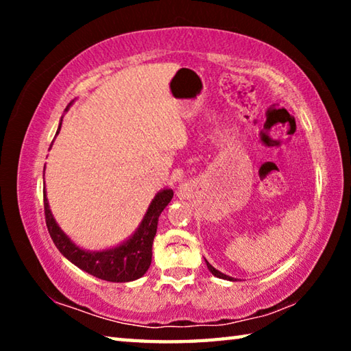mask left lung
Returning <instances> with one entry per match:
<instances>
[{
	"label": "left lung",
	"instance_id": "8db88e82",
	"mask_svg": "<svg viewBox=\"0 0 351 351\" xmlns=\"http://www.w3.org/2000/svg\"><path fill=\"white\" fill-rule=\"evenodd\" d=\"M206 265H207V268H209V271H210L212 274L215 276V277H218V278H223V280H230V282H235V280H237V278H234V277H229V276H226V274H223V272H219L218 269L213 268V266H212V265H210L209 261H207V260H206Z\"/></svg>",
	"mask_w": 351,
	"mask_h": 351
}]
</instances>
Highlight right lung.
<instances>
[{
    "mask_svg": "<svg viewBox=\"0 0 351 351\" xmlns=\"http://www.w3.org/2000/svg\"><path fill=\"white\" fill-rule=\"evenodd\" d=\"M74 102V100H73ZM68 105V108L71 105ZM66 108V110H68ZM62 128V121L58 123L57 133ZM45 176V175H43ZM173 198V190L162 189L154 195L150 206L142 218L138 229L134 230L132 237H128L125 241L114 247L102 249V251H86L69 239L63 232L60 226L57 224L54 215L49 209V201L46 197V189H43V199H45V217L46 226L49 230V235L58 251L62 252L63 257H66L71 263L75 265L77 268L88 272L97 278H102L106 282H133L138 280L145 274L152 265V245L156 235L158 229V218L161 212L167 207V204Z\"/></svg>",
    "mask_w": 351,
    "mask_h": 351,
    "instance_id": "obj_1",
    "label": "right lung"
}]
</instances>
